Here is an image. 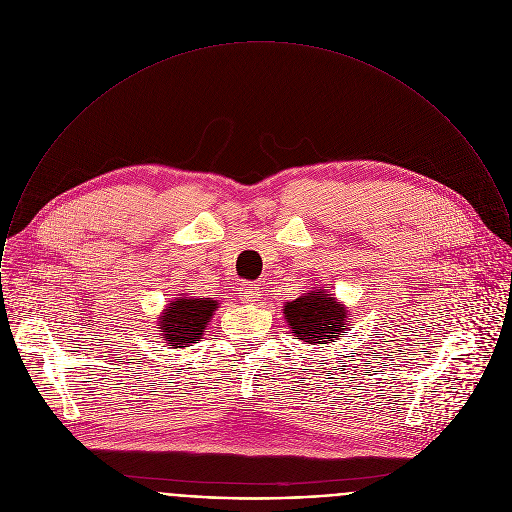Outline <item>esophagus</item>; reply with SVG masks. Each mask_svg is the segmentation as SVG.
<instances>
[{"label": "esophagus", "instance_id": "obj_1", "mask_svg": "<svg viewBox=\"0 0 512 512\" xmlns=\"http://www.w3.org/2000/svg\"><path fill=\"white\" fill-rule=\"evenodd\" d=\"M239 297L245 301V303H255L261 299V293H259V287L257 285H251V283H243L239 287Z\"/></svg>", "mask_w": 512, "mask_h": 512}]
</instances>
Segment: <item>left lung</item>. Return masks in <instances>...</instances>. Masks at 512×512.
<instances>
[{
  "label": "left lung",
  "mask_w": 512,
  "mask_h": 512,
  "mask_svg": "<svg viewBox=\"0 0 512 512\" xmlns=\"http://www.w3.org/2000/svg\"><path fill=\"white\" fill-rule=\"evenodd\" d=\"M285 316L299 340L308 344H326L338 338L344 322H348L344 307L324 291H310L305 297L287 303Z\"/></svg>",
  "instance_id": "left-lung-1"
}]
</instances>
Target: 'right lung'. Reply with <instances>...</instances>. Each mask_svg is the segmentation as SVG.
Wrapping results in <instances>:
<instances>
[{"mask_svg": "<svg viewBox=\"0 0 512 512\" xmlns=\"http://www.w3.org/2000/svg\"><path fill=\"white\" fill-rule=\"evenodd\" d=\"M217 301L180 297L170 303L160 318V332L174 348L196 342L204 334L205 324L213 316Z\"/></svg>", "mask_w": 512, "mask_h": 512, "instance_id": "right-lung-1", "label": "right lung"}]
</instances>
